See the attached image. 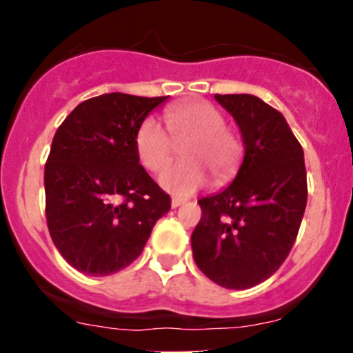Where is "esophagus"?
Segmentation results:
<instances>
[{"label":"esophagus","instance_id":"esophagus-1","mask_svg":"<svg viewBox=\"0 0 353 353\" xmlns=\"http://www.w3.org/2000/svg\"><path fill=\"white\" fill-rule=\"evenodd\" d=\"M183 203H185V199H183V198H173V199H171V207H173V208L182 207Z\"/></svg>","mask_w":353,"mask_h":353}]
</instances>
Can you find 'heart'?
Here are the masks:
<instances>
[{"label":"heart","mask_w":353,"mask_h":353,"mask_svg":"<svg viewBox=\"0 0 353 353\" xmlns=\"http://www.w3.org/2000/svg\"><path fill=\"white\" fill-rule=\"evenodd\" d=\"M167 132L161 121L145 118L139 123L134 146L139 162L148 171H159L171 161L174 141L183 143L182 159L159 176L161 185L176 196L199 191L210 180L226 183L233 179L244 157V146L226 127L224 114L207 101H187L166 109Z\"/></svg>","instance_id":"obj_1"}]
</instances>
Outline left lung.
<instances>
[{
  "instance_id": "1",
  "label": "left lung",
  "mask_w": 353,
  "mask_h": 353,
  "mask_svg": "<svg viewBox=\"0 0 353 353\" xmlns=\"http://www.w3.org/2000/svg\"><path fill=\"white\" fill-rule=\"evenodd\" d=\"M215 101L235 118L245 154L235 180L198 201L192 256L219 286L245 290L269 279L297 239L307 201L304 152L285 117L258 97Z\"/></svg>"
}]
</instances>
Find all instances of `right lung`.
I'll list each match as a JSON object with an SVG mask.
<instances>
[{
	"instance_id": "right-lung-1",
	"label": "right lung",
	"mask_w": 353,
	"mask_h": 353,
	"mask_svg": "<svg viewBox=\"0 0 353 353\" xmlns=\"http://www.w3.org/2000/svg\"><path fill=\"white\" fill-rule=\"evenodd\" d=\"M168 97L104 93L58 127L46 171V217L56 249L79 272L109 276L141 254L170 194L139 164L134 136Z\"/></svg>"
}]
</instances>
